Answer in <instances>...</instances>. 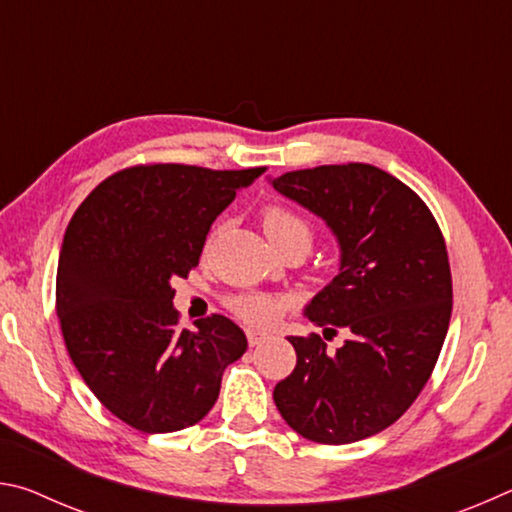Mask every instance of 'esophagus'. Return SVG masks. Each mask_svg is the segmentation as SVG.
I'll use <instances>...</instances> for the list:
<instances>
[{
  "label": "esophagus",
  "instance_id": "obj_1",
  "mask_svg": "<svg viewBox=\"0 0 512 512\" xmlns=\"http://www.w3.org/2000/svg\"><path fill=\"white\" fill-rule=\"evenodd\" d=\"M246 336H248L250 348H255V345H262V343H266L268 339H271V334L262 332V329H255V327H248L246 329Z\"/></svg>",
  "mask_w": 512,
  "mask_h": 512
}]
</instances>
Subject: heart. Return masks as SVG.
<instances>
[{"label":"heart","mask_w":512,"mask_h":512,"mask_svg":"<svg viewBox=\"0 0 512 512\" xmlns=\"http://www.w3.org/2000/svg\"><path fill=\"white\" fill-rule=\"evenodd\" d=\"M262 225L266 237L271 239L275 248H282L287 244H302L309 248L311 244L309 223L296 212L287 210V207H266L262 212ZM228 305L239 318L255 325L273 323L284 311V302L275 296H268V293H239V296H232L228 300Z\"/></svg>","instance_id":"b5f03b06"}]
</instances>
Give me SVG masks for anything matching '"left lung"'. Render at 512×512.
I'll list each match as a JSON object with an SVG mask.
<instances>
[{
	"label": "left lung",
	"instance_id": "obj_1",
	"mask_svg": "<svg viewBox=\"0 0 512 512\" xmlns=\"http://www.w3.org/2000/svg\"><path fill=\"white\" fill-rule=\"evenodd\" d=\"M339 241V275L305 316L348 334L329 352L318 334L289 336L296 368L275 386L277 411L302 438L348 445L402 418L427 384L452 316L443 232L422 198L372 164H323L271 178Z\"/></svg>",
	"mask_w": 512,
	"mask_h": 512
}]
</instances>
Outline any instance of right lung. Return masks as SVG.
Wrapping results in <instances>:
<instances>
[{
	"label": "right lung",
	"instance_id": "right-lung-1",
	"mask_svg": "<svg viewBox=\"0 0 512 512\" xmlns=\"http://www.w3.org/2000/svg\"><path fill=\"white\" fill-rule=\"evenodd\" d=\"M264 171L131 167L103 180L69 221L56 273L63 339L90 391L133 429L201 422L223 370L246 352L244 329L225 316L178 329L171 282L198 266L216 216Z\"/></svg>",
	"mask_w": 512,
	"mask_h": 512
}]
</instances>
